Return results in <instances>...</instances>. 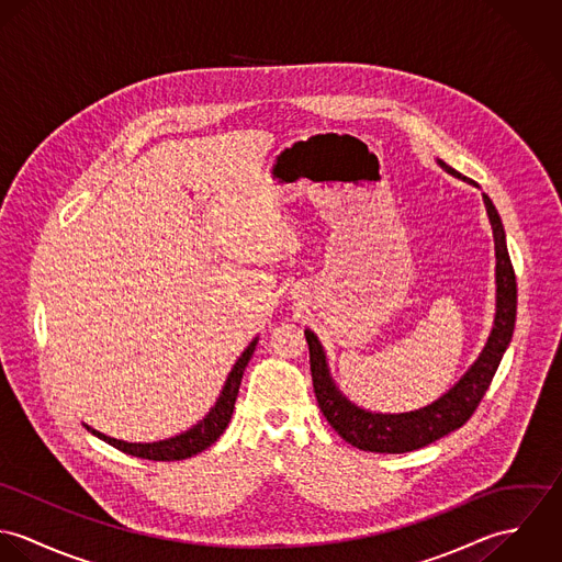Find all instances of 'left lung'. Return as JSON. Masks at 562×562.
<instances>
[{
  "label": "left lung",
  "mask_w": 562,
  "mask_h": 562,
  "mask_svg": "<svg viewBox=\"0 0 562 562\" xmlns=\"http://www.w3.org/2000/svg\"><path fill=\"white\" fill-rule=\"evenodd\" d=\"M441 166L461 177L454 168ZM468 179V177H465ZM486 214L493 227L495 240V283H497V312L495 324L488 335V341L479 357V361L470 368V372L437 402L424 406L419 411L401 413V415H381L363 411L346 401L333 385L326 368V359L322 352L321 341L312 330H305L310 344V366L316 401L322 415L330 424V428L350 446L366 452H385V454H402L417 448H424L448 432L461 428L479 408L482 396L486 394L495 370L504 357L506 346L510 344L515 316H517V281L515 270L508 257L506 236L499 221V214L491 199L484 194Z\"/></svg>",
  "instance_id": "obj_1"
}]
</instances>
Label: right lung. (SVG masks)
Masks as SVG:
<instances>
[{
	"mask_svg": "<svg viewBox=\"0 0 562 562\" xmlns=\"http://www.w3.org/2000/svg\"><path fill=\"white\" fill-rule=\"evenodd\" d=\"M257 346V339L250 341V346L241 352L240 359L236 361L218 402L214 404V408L190 430H186L183 435H177L172 439L166 441H156V443H127V441H119L112 439L108 435H101L97 430H92L90 426H86L92 435H97L99 439H103L105 443L114 446L116 450L138 457V459H147V461H181L188 457H194L199 452H203L205 448H210L227 428L232 413H234V404L240 392L241 374L252 357V350Z\"/></svg>",
	"mask_w": 562,
	"mask_h": 562,
	"instance_id": "obj_1",
	"label": "right lung"
}]
</instances>
